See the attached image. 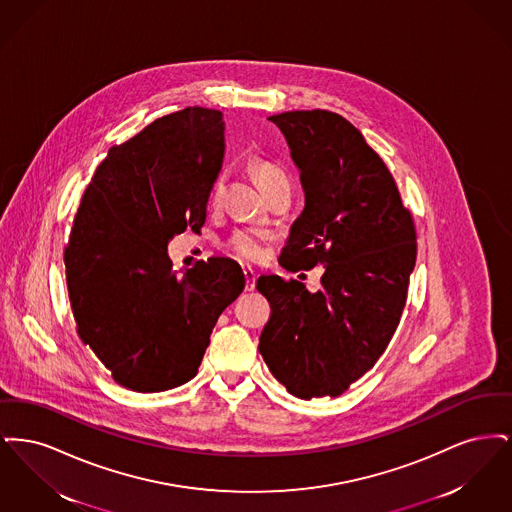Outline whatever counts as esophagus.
Wrapping results in <instances>:
<instances>
[{
  "instance_id": "34e87169",
  "label": "esophagus",
  "mask_w": 512,
  "mask_h": 512,
  "mask_svg": "<svg viewBox=\"0 0 512 512\" xmlns=\"http://www.w3.org/2000/svg\"><path fill=\"white\" fill-rule=\"evenodd\" d=\"M245 276V292H253L255 290V280H257V274L253 268H244Z\"/></svg>"
}]
</instances>
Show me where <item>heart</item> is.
Returning a JSON list of instances; mask_svg holds the SVG:
<instances>
[{"label": "heart", "instance_id": "obj_1", "mask_svg": "<svg viewBox=\"0 0 512 512\" xmlns=\"http://www.w3.org/2000/svg\"><path fill=\"white\" fill-rule=\"evenodd\" d=\"M251 172L253 178L257 182V186L263 190V194H268L274 186L282 184V182H290L288 174L282 171L278 165L265 161V159H255L251 163ZM222 186L224 180L219 176L213 184L211 190V203H219L220 195H222ZM270 240V234L265 230H257V228H236L232 230V234L226 240V247L238 255L240 259L245 261H259L265 255V244Z\"/></svg>", "mask_w": 512, "mask_h": 512}]
</instances>
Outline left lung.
<instances>
[{
  "label": "left lung",
  "instance_id": "obj_1",
  "mask_svg": "<svg viewBox=\"0 0 512 512\" xmlns=\"http://www.w3.org/2000/svg\"><path fill=\"white\" fill-rule=\"evenodd\" d=\"M301 171L305 209L280 253L288 270L322 265L320 290L259 276L270 303L259 351L299 399L338 397L386 351L401 320L416 263L413 215L363 134L338 113L268 117Z\"/></svg>",
  "mask_w": 512,
  "mask_h": 512
}]
</instances>
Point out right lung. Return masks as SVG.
I'll use <instances>...</instances> for the list:
<instances>
[{
  "instance_id": "add662e5",
  "label": "right lung",
  "mask_w": 512,
  "mask_h": 512,
  "mask_svg": "<svg viewBox=\"0 0 512 512\" xmlns=\"http://www.w3.org/2000/svg\"><path fill=\"white\" fill-rule=\"evenodd\" d=\"M222 157V113L184 107L111 147L80 199L63 251L76 334L128 390L192 380L220 313L244 292L228 257L176 274L167 255L174 234L205 224Z\"/></svg>"
}]
</instances>
